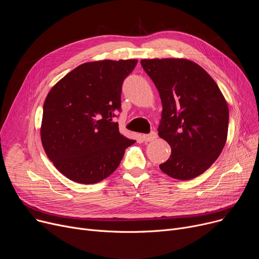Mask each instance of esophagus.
Masks as SVG:
<instances>
[{
    "instance_id": "obj_1",
    "label": "esophagus",
    "mask_w": 259,
    "mask_h": 259,
    "mask_svg": "<svg viewBox=\"0 0 259 259\" xmlns=\"http://www.w3.org/2000/svg\"><path fill=\"white\" fill-rule=\"evenodd\" d=\"M143 138H144L145 142H151L157 138V133L154 131H151L149 134H145Z\"/></svg>"
}]
</instances>
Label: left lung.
<instances>
[{"instance_id":"left-lung-1","label":"left lung","mask_w":259,"mask_h":259,"mask_svg":"<svg viewBox=\"0 0 259 259\" xmlns=\"http://www.w3.org/2000/svg\"><path fill=\"white\" fill-rule=\"evenodd\" d=\"M162 104L158 135L171 147L160 170L170 178L189 181L202 174L225 147L229 109L215 80L186 59L142 60Z\"/></svg>"}]
</instances>
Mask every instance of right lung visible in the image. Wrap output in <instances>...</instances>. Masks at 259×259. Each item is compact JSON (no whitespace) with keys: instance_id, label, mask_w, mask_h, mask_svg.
Listing matches in <instances>:
<instances>
[{"instance_id":"right-lung-1","label":"right lung","mask_w":259,"mask_h":259,"mask_svg":"<svg viewBox=\"0 0 259 259\" xmlns=\"http://www.w3.org/2000/svg\"><path fill=\"white\" fill-rule=\"evenodd\" d=\"M138 60H104L77 66L49 91L40 140L48 158L67 179L97 184L118 167L135 143L113 120L124 79Z\"/></svg>"}]
</instances>
